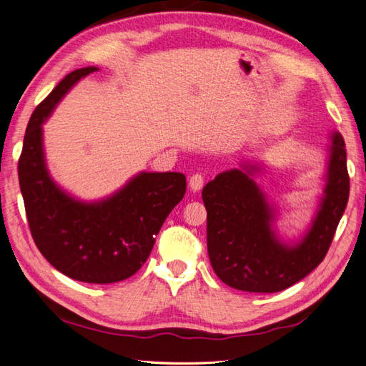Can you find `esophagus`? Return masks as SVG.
Masks as SVG:
<instances>
[{"label":"esophagus","instance_id":"esophagus-1","mask_svg":"<svg viewBox=\"0 0 366 366\" xmlns=\"http://www.w3.org/2000/svg\"><path fill=\"white\" fill-rule=\"evenodd\" d=\"M189 184H190V189H192L193 192H199V190L202 189V185H204V176L199 174V173L193 174V176L190 177Z\"/></svg>","mask_w":366,"mask_h":366}]
</instances>
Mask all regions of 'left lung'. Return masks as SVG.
<instances>
[{
  "instance_id": "8db88e82",
  "label": "left lung",
  "mask_w": 366,
  "mask_h": 366,
  "mask_svg": "<svg viewBox=\"0 0 366 366\" xmlns=\"http://www.w3.org/2000/svg\"><path fill=\"white\" fill-rule=\"evenodd\" d=\"M262 167L243 162L202 189L207 210V251L215 274L229 287L276 293L300 282L325 259L350 198L345 140L330 134L325 189L312 224L287 243L274 229L276 207L252 179Z\"/></svg>"
}]
</instances>
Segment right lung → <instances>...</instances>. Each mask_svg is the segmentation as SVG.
I'll list each match as a JSON object with an SVG mask.
<instances>
[{
  "label": "right lung",
  "instance_id": "1",
  "mask_svg": "<svg viewBox=\"0 0 366 366\" xmlns=\"http://www.w3.org/2000/svg\"><path fill=\"white\" fill-rule=\"evenodd\" d=\"M97 66L74 70L34 110L19 160V181L31 235L51 265L89 284L120 282L147 262L167 217L185 194L182 173L142 172L98 201H81L51 177L44 123L70 89Z\"/></svg>",
  "mask_w": 366,
  "mask_h": 366
}]
</instances>
